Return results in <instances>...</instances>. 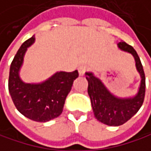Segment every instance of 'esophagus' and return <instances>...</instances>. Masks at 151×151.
<instances>
[{
    "label": "esophagus",
    "instance_id": "1",
    "mask_svg": "<svg viewBox=\"0 0 151 151\" xmlns=\"http://www.w3.org/2000/svg\"><path fill=\"white\" fill-rule=\"evenodd\" d=\"M86 70H87V67L86 66H84V65H81L79 68H78V70H79V74L81 75V76H82V75L85 73V71H86Z\"/></svg>",
    "mask_w": 151,
    "mask_h": 151
}]
</instances>
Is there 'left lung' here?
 Here are the masks:
<instances>
[{
	"label": "left lung",
	"instance_id": "obj_1",
	"mask_svg": "<svg viewBox=\"0 0 151 151\" xmlns=\"http://www.w3.org/2000/svg\"><path fill=\"white\" fill-rule=\"evenodd\" d=\"M118 47L131 54L135 61L136 70L141 76L138 92L131 97H118L113 95L93 72H86L88 82V93L91 100L95 117L100 122L111 126H121L134 116L143 104L145 96V74L140 57L133 47L121 41Z\"/></svg>",
	"mask_w": 151,
	"mask_h": 151
}]
</instances>
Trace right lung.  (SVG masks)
Segmentation results:
<instances>
[{
	"label": "right lung",
	"instance_id": "right-lung-1",
	"mask_svg": "<svg viewBox=\"0 0 151 151\" xmlns=\"http://www.w3.org/2000/svg\"><path fill=\"white\" fill-rule=\"evenodd\" d=\"M35 41L34 35L25 40L17 52L9 69V91L17 111L37 122H47L61 115L66 96L78 70L57 71L40 83H25L20 78V70L27 48Z\"/></svg>",
	"mask_w": 151,
	"mask_h": 151
}]
</instances>
